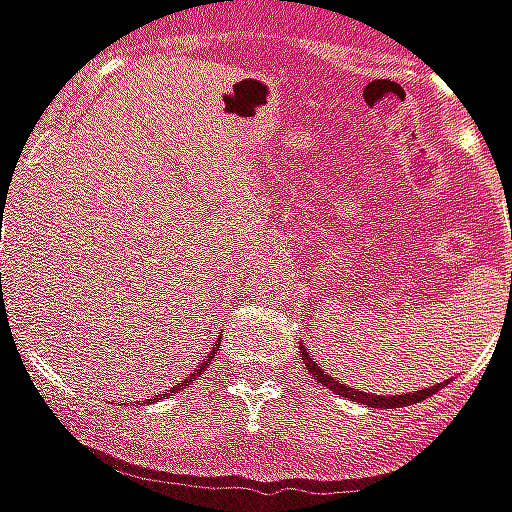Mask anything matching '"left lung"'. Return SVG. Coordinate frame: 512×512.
<instances>
[{
    "mask_svg": "<svg viewBox=\"0 0 512 512\" xmlns=\"http://www.w3.org/2000/svg\"><path fill=\"white\" fill-rule=\"evenodd\" d=\"M302 363L311 371L313 379L319 384H324L327 390H333L335 395L341 398H349V401H357V404L374 406V409H401V406L420 404L425 398H431L434 393H439V387H445V382L434 384V387H423V390H412V393L404 395H376V393H363V390H354V387H346L343 382H338V376H330L324 368H319V363L313 360V354H308V349H302Z\"/></svg>",
    "mask_w": 512,
    "mask_h": 512,
    "instance_id": "8db88e82",
    "label": "left lung"
}]
</instances>
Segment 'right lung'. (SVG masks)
I'll list each match as a JSON object with an SVG mask.
<instances>
[{
  "instance_id": "obj_1",
  "label": "right lung",
  "mask_w": 512,
  "mask_h": 512,
  "mask_svg": "<svg viewBox=\"0 0 512 512\" xmlns=\"http://www.w3.org/2000/svg\"><path fill=\"white\" fill-rule=\"evenodd\" d=\"M212 354H218V346H215V349H212L210 357H212ZM210 357H207V360H204V363H201L199 368H196V371H193V374L185 376V379H182V382H179L177 387H171V390H166V393H163V395H152V398H147V404H155V401H160V398H166V395L177 393V390H182V387H188L190 382H196V379H199V376L204 374V371H207V365H210Z\"/></svg>"
}]
</instances>
